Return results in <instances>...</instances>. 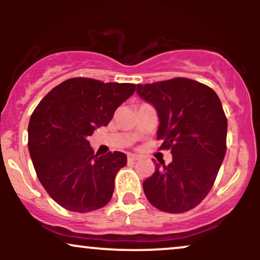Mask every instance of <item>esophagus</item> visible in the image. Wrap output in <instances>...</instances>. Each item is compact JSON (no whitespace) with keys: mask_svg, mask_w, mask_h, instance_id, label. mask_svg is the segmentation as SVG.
Returning a JSON list of instances; mask_svg holds the SVG:
<instances>
[{"mask_svg":"<svg viewBox=\"0 0 260 260\" xmlns=\"http://www.w3.org/2000/svg\"><path fill=\"white\" fill-rule=\"evenodd\" d=\"M127 160H128V162H134V161L139 160V156L138 155H134V154H128Z\"/></svg>","mask_w":260,"mask_h":260,"instance_id":"obj_1","label":"esophagus"}]
</instances>
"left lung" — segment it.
Masks as SVG:
<instances>
[{
	"label": "left lung",
	"instance_id": "1",
	"mask_svg": "<svg viewBox=\"0 0 260 260\" xmlns=\"http://www.w3.org/2000/svg\"><path fill=\"white\" fill-rule=\"evenodd\" d=\"M137 92L159 115L160 150H171L172 161L155 165L143 182L149 203L161 211L186 213L214 186L226 154L228 118L210 86L188 78L138 84Z\"/></svg>",
	"mask_w": 260,
	"mask_h": 260
}]
</instances>
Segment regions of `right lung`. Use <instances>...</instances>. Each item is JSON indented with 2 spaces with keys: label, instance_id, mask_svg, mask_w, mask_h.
<instances>
[{
  "label": "right lung",
  "instance_id": "right-lung-1",
  "mask_svg": "<svg viewBox=\"0 0 260 260\" xmlns=\"http://www.w3.org/2000/svg\"><path fill=\"white\" fill-rule=\"evenodd\" d=\"M136 84L71 78L45 95L32 112L28 147L35 172L57 204L88 213L111 201L117 172L126 166L121 151L94 154L88 137L107 126Z\"/></svg>",
  "mask_w": 260,
  "mask_h": 260
}]
</instances>
